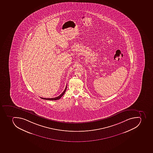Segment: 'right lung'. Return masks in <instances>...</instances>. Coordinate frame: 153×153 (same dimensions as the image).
<instances>
[{"mask_svg": "<svg viewBox=\"0 0 153 153\" xmlns=\"http://www.w3.org/2000/svg\"><path fill=\"white\" fill-rule=\"evenodd\" d=\"M66 89H67V86H66L65 89V90H64V91H63V93H62L61 94H60V95H59V97H56L55 98H41L42 99H45V100H58V99H60V98L62 97V96H63V94H64V93H65V92L66 91Z\"/></svg>", "mask_w": 153, "mask_h": 153, "instance_id": "1", "label": "right lung"}]
</instances>
